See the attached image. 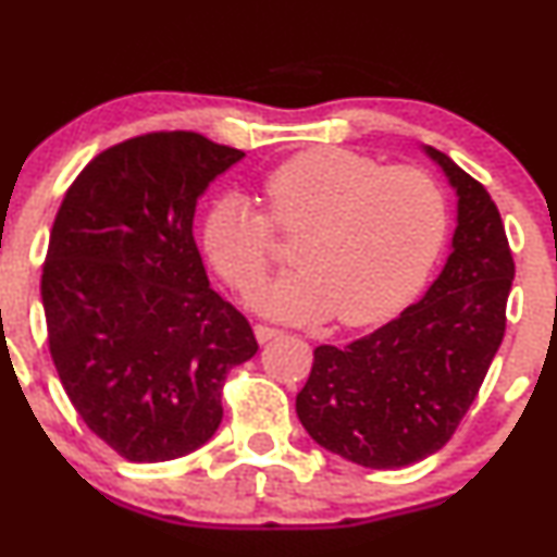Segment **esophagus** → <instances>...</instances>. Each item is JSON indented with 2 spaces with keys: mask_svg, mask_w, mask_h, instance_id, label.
<instances>
[{
  "mask_svg": "<svg viewBox=\"0 0 557 557\" xmlns=\"http://www.w3.org/2000/svg\"><path fill=\"white\" fill-rule=\"evenodd\" d=\"M253 334H257V339H259V343H261V345H264V343H270V339H274V337H280V334H283V332H280V330H274V326H267V324H257V326H253Z\"/></svg>",
  "mask_w": 557,
  "mask_h": 557,
  "instance_id": "obj_1",
  "label": "esophagus"
}]
</instances>
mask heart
Here are the masks:
<instances>
[{"mask_svg": "<svg viewBox=\"0 0 557 557\" xmlns=\"http://www.w3.org/2000/svg\"><path fill=\"white\" fill-rule=\"evenodd\" d=\"M264 212L227 194L205 218V251L236 290H251L274 259L272 227L296 236L290 272L253 293L285 321L332 317L371 324L423 285L446 236V199L420 169H381L345 147H313L261 181Z\"/></svg>", "mask_w": 557, "mask_h": 557, "instance_id": "heart-1", "label": "heart"}]
</instances>
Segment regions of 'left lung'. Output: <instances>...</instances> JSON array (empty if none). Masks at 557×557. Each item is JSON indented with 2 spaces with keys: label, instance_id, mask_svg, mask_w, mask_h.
<instances>
[{
  "label": "left lung",
  "instance_id": "1",
  "mask_svg": "<svg viewBox=\"0 0 557 557\" xmlns=\"http://www.w3.org/2000/svg\"><path fill=\"white\" fill-rule=\"evenodd\" d=\"M457 191V231L423 300L345 347L321 345L296 397L304 428L347 461L397 470L451 438L504 343L513 257L480 181L435 147Z\"/></svg>",
  "mask_w": 557,
  "mask_h": 557
}]
</instances>
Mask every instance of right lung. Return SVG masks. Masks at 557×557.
Listing matches in <instances>:
<instances>
[{
  "label": "right lung",
  "mask_w": 557,
  "mask_h": 557,
  "mask_svg": "<svg viewBox=\"0 0 557 557\" xmlns=\"http://www.w3.org/2000/svg\"><path fill=\"white\" fill-rule=\"evenodd\" d=\"M240 158L197 132L143 134L92 158L53 220L41 274L51 360L85 425L129 461L207 444L227 371L259 350L194 240L197 199Z\"/></svg>",
  "instance_id": "right-lung-1"
}]
</instances>
